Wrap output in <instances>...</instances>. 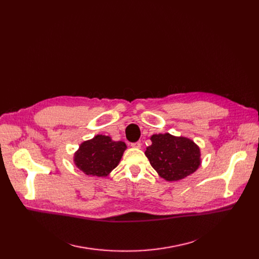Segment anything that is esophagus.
<instances>
[{"label": "esophagus", "mask_w": 259, "mask_h": 259, "mask_svg": "<svg viewBox=\"0 0 259 259\" xmlns=\"http://www.w3.org/2000/svg\"><path fill=\"white\" fill-rule=\"evenodd\" d=\"M131 147H132V148H137V149H139V148H141V143H140V142L131 143Z\"/></svg>", "instance_id": "1"}]
</instances>
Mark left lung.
Returning <instances> with one entry per match:
<instances>
[{"mask_svg":"<svg viewBox=\"0 0 259 259\" xmlns=\"http://www.w3.org/2000/svg\"><path fill=\"white\" fill-rule=\"evenodd\" d=\"M151 142L145 154L162 179L180 181L199 167V148L191 140L165 133L153 135Z\"/></svg>","mask_w":259,"mask_h":259,"instance_id":"left-lung-1","label":"left lung"}]
</instances>
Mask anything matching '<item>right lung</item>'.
Instances as JSON below:
<instances>
[{
	"label": "right lung",
	"mask_w": 259,
	"mask_h": 259,
	"mask_svg": "<svg viewBox=\"0 0 259 259\" xmlns=\"http://www.w3.org/2000/svg\"><path fill=\"white\" fill-rule=\"evenodd\" d=\"M125 149L124 142H113L106 135H97L79 146L74 162L87 175L106 176L118 165Z\"/></svg>",
	"instance_id": "add662e5"
}]
</instances>
